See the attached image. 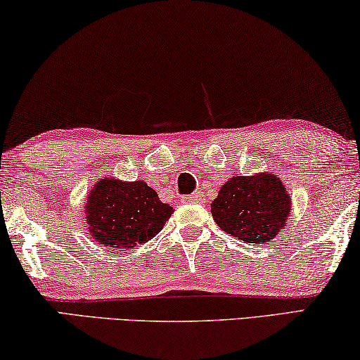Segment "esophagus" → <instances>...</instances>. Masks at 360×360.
Here are the masks:
<instances>
[{"instance_id":"obj_1","label":"esophagus","mask_w":360,"mask_h":360,"mask_svg":"<svg viewBox=\"0 0 360 360\" xmlns=\"http://www.w3.org/2000/svg\"><path fill=\"white\" fill-rule=\"evenodd\" d=\"M198 200H200V193H193V195L184 197V202L186 203H197Z\"/></svg>"}]
</instances>
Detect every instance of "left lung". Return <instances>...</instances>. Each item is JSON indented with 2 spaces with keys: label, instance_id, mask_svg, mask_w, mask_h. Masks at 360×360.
Segmentation results:
<instances>
[{
  "label": "left lung",
  "instance_id": "obj_1",
  "mask_svg": "<svg viewBox=\"0 0 360 360\" xmlns=\"http://www.w3.org/2000/svg\"><path fill=\"white\" fill-rule=\"evenodd\" d=\"M292 198L276 174L233 176L211 203L222 231L243 243L272 242L287 224Z\"/></svg>",
  "mask_w": 360,
  "mask_h": 360
}]
</instances>
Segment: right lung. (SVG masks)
Instances as JSON below:
<instances>
[{
    "label": "right lung",
    "instance_id": "1",
    "mask_svg": "<svg viewBox=\"0 0 360 360\" xmlns=\"http://www.w3.org/2000/svg\"><path fill=\"white\" fill-rule=\"evenodd\" d=\"M84 208L89 237L107 248H133L149 242L174 211L160 202L158 193L147 182L113 178L98 181Z\"/></svg>",
    "mask_w": 360,
    "mask_h": 360
}]
</instances>
